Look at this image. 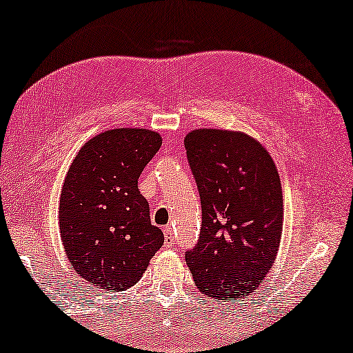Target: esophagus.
I'll use <instances>...</instances> for the list:
<instances>
[{"label": "esophagus", "mask_w": 353, "mask_h": 353, "mask_svg": "<svg viewBox=\"0 0 353 353\" xmlns=\"http://www.w3.org/2000/svg\"><path fill=\"white\" fill-rule=\"evenodd\" d=\"M163 238H165V244L167 245H172L173 243H175V238H173L172 226H165V228H163Z\"/></svg>", "instance_id": "34e87169"}]
</instances>
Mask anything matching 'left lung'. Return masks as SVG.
<instances>
[{"label":"left lung","mask_w":353,"mask_h":353,"mask_svg":"<svg viewBox=\"0 0 353 353\" xmlns=\"http://www.w3.org/2000/svg\"><path fill=\"white\" fill-rule=\"evenodd\" d=\"M188 162L201 196L202 225L186 263L205 296H250L276 259L283 190L273 159L257 139L216 128L186 134Z\"/></svg>","instance_id":"8db88e82"}]
</instances>
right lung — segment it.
I'll list each match as a JSON object with an SVG mask.
<instances>
[{
  "instance_id": "obj_1",
  "label": "right lung",
  "mask_w": 353,
  "mask_h": 353,
  "mask_svg": "<svg viewBox=\"0 0 353 353\" xmlns=\"http://www.w3.org/2000/svg\"><path fill=\"white\" fill-rule=\"evenodd\" d=\"M162 146L146 128L96 134L72 162L62 185L59 230L72 268L94 288H132L162 248L149 204L138 190L143 168Z\"/></svg>"
}]
</instances>
